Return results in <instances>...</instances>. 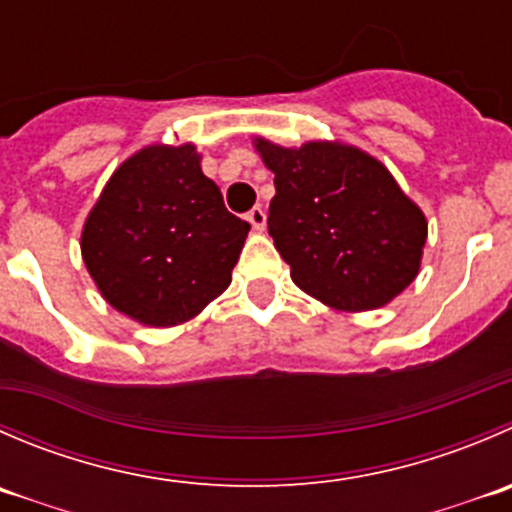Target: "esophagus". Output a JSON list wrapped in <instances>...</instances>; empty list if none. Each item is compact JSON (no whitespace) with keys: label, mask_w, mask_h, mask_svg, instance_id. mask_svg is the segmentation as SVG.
<instances>
[{"label":"esophagus","mask_w":512,"mask_h":512,"mask_svg":"<svg viewBox=\"0 0 512 512\" xmlns=\"http://www.w3.org/2000/svg\"><path fill=\"white\" fill-rule=\"evenodd\" d=\"M265 210H262V207H252L250 212H247V222H250L252 225V230L255 232H262L265 230Z\"/></svg>","instance_id":"1"}]
</instances>
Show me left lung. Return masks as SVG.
<instances>
[{"label": "left lung", "instance_id": "8db88e82", "mask_svg": "<svg viewBox=\"0 0 512 512\" xmlns=\"http://www.w3.org/2000/svg\"><path fill=\"white\" fill-rule=\"evenodd\" d=\"M275 172L267 230L300 290L335 310L388 305L420 270L428 222L385 167L330 142L257 140Z\"/></svg>", "mask_w": 512, "mask_h": 512}]
</instances>
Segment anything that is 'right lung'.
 <instances>
[{
    "instance_id": "add662e5",
    "label": "right lung",
    "mask_w": 512,
    "mask_h": 512,
    "mask_svg": "<svg viewBox=\"0 0 512 512\" xmlns=\"http://www.w3.org/2000/svg\"><path fill=\"white\" fill-rule=\"evenodd\" d=\"M250 225L227 212L192 145L124 162L82 232V257L114 310L152 327L195 317L232 280Z\"/></svg>"
}]
</instances>
